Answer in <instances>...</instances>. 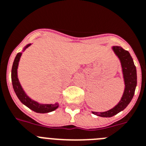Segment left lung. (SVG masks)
Instances as JSON below:
<instances>
[{
    "instance_id": "obj_1",
    "label": "left lung",
    "mask_w": 146,
    "mask_h": 146,
    "mask_svg": "<svg viewBox=\"0 0 146 146\" xmlns=\"http://www.w3.org/2000/svg\"><path fill=\"white\" fill-rule=\"evenodd\" d=\"M112 49L121 62L125 88L121 100L113 109L104 112L92 111L93 114L102 117H111L124 110L132 101L137 86L136 67L129 52L120 46H113Z\"/></svg>"
}]
</instances>
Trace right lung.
I'll return each instance as SVG.
<instances>
[{
  "mask_svg": "<svg viewBox=\"0 0 146 146\" xmlns=\"http://www.w3.org/2000/svg\"><path fill=\"white\" fill-rule=\"evenodd\" d=\"M31 44H28L25 47V48L23 49V51L28 48ZM22 53H18L16 56L15 59H14V63H13V66H12L11 69V81H12V85H13V88L14 90L16 95L24 105L27 106L29 109L31 110L34 111L35 112L37 113H48V112L53 111L56 110L58 107V103H56L54 104H42L37 103V101H35L34 100H32L25 93L24 91L23 88H21L20 82L19 81L18 75H17V69H18L19 62L20 58Z\"/></svg>",
  "mask_w": 146,
  "mask_h": 146,
  "instance_id": "add662e5",
  "label": "right lung"
}]
</instances>
